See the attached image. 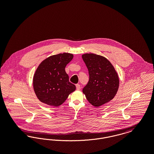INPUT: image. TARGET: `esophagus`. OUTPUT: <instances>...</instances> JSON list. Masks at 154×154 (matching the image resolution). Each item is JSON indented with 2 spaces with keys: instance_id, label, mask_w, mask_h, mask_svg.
<instances>
[{
  "instance_id": "1",
  "label": "esophagus",
  "mask_w": 154,
  "mask_h": 154,
  "mask_svg": "<svg viewBox=\"0 0 154 154\" xmlns=\"http://www.w3.org/2000/svg\"><path fill=\"white\" fill-rule=\"evenodd\" d=\"M75 86H76V89L77 90H80V85L79 84H76Z\"/></svg>"
}]
</instances>
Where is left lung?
Here are the masks:
<instances>
[{
  "instance_id": "obj_1",
  "label": "left lung",
  "mask_w": 154,
  "mask_h": 154,
  "mask_svg": "<svg viewBox=\"0 0 154 154\" xmlns=\"http://www.w3.org/2000/svg\"><path fill=\"white\" fill-rule=\"evenodd\" d=\"M82 58L89 75L82 92L89 103L99 107L109 102L117 94L119 84L118 75L110 61L103 56L84 54Z\"/></svg>"
}]
</instances>
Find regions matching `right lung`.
<instances>
[{
	"label": "right lung",
	"mask_w": 154,
	"mask_h": 154,
	"mask_svg": "<svg viewBox=\"0 0 154 154\" xmlns=\"http://www.w3.org/2000/svg\"><path fill=\"white\" fill-rule=\"evenodd\" d=\"M73 58V55L64 52L54 55L43 60L33 75V85L38 99L48 106L58 107L65 102L75 90L69 82L65 67Z\"/></svg>",
	"instance_id": "obj_1"
}]
</instances>
